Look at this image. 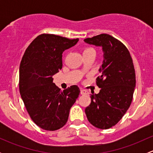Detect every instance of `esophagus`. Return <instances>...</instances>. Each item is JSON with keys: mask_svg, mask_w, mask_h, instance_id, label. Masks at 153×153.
Returning <instances> with one entry per match:
<instances>
[{"mask_svg": "<svg viewBox=\"0 0 153 153\" xmlns=\"http://www.w3.org/2000/svg\"><path fill=\"white\" fill-rule=\"evenodd\" d=\"M81 95H88V92L86 91L85 89H81Z\"/></svg>", "mask_w": 153, "mask_h": 153, "instance_id": "esophagus-1", "label": "esophagus"}]
</instances>
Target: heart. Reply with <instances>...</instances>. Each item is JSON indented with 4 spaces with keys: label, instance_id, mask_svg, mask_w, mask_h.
<instances>
[{
    "label": "heart",
    "instance_id": "1",
    "mask_svg": "<svg viewBox=\"0 0 153 153\" xmlns=\"http://www.w3.org/2000/svg\"><path fill=\"white\" fill-rule=\"evenodd\" d=\"M92 51H95L94 50V49L93 48H92V47H86V48H84V53H86V52H92Z\"/></svg>",
    "mask_w": 153,
    "mask_h": 153
}]
</instances>
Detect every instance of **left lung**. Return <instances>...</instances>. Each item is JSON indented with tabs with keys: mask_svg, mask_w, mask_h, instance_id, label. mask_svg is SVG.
<instances>
[{
	"mask_svg": "<svg viewBox=\"0 0 153 153\" xmlns=\"http://www.w3.org/2000/svg\"><path fill=\"white\" fill-rule=\"evenodd\" d=\"M87 44L101 47L104 61L99 69L96 85L98 94L91 95L85 109L88 121L99 129H106L118 123L130 106L135 86V72L126 46L108 34L84 39Z\"/></svg>",
	"mask_w": 153,
	"mask_h": 153,
	"instance_id": "1",
	"label": "left lung"
}]
</instances>
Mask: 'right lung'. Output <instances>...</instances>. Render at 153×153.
<instances>
[{
    "label": "right lung",
    "mask_w": 153,
    "mask_h": 153,
    "mask_svg": "<svg viewBox=\"0 0 153 153\" xmlns=\"http://www.w3.org/2000/svg\"><path fill=\"white\" fill-rule=\"evenodd\" d=\"M53 34H41L27 48L20 64L19 90L27 111L37 126L55 131L67 123L80 94L71 86L61 91L52 76L62 69V53L78 41Z\"/></svg>",
    "instance_id": "right-lung-1"
}]
</instances>
